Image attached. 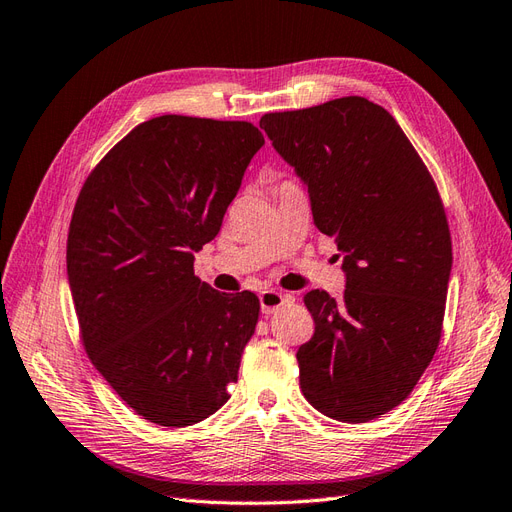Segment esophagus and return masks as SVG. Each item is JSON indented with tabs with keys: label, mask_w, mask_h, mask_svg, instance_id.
Wrapping results in <instances>:
<instances>
[{
	"label": "esophagus",
	"mask_w": 512,
	"mask_h": 512,
	"mask_svg": "<svg viewBox=\"0 0 512 512\" xmlns=\"http://www.w3.org/2000/svg\"><path fill=\"white\" fill-rule=\"evenodd\" d=\"M287 300H290V296L287 294H281L277 290H264L259 294V305H261V313H272L277 311L279 307H283Z\"/></svg>",
	"instance_id": "1"
}]
</instances>
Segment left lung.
Instances as JSON below:
<instances>
[{"instance_id":"8db88e82","label":"left lung","mask_w":512,"mask_h":512,"mask_svg":"<svg viewBox=\"0 0 512 512\" xmlns=\"http://www.w3.org/2000/svg\"><path fill=\"white\" fill-rule=\"evenodd\" d=\"M259 127L344 255V296L305 294L316 331L296 352L300 391L337 422H370L406 400L439 346L452 270L439 190L396 119L365 97L270 112Z\"/></svg>"}]
</instances>
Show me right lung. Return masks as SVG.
Listing matches in <instances>:
<instances>
[{"mask_svg": "<svg viewBox=\"0 0 512 512\" xmlns=\"http://www.w3.org/2000/svg\"><path fill=\"white\" fill-rule=\"evenodd\" d=\"M264 144L246 121L164 114L134 127L77 196L67 272L82 344L121 400L153 424L216 413L238 381L259 298L194 274Z\"/></svg>", "mask_w": 512, "mask_h": 512, "instance_id": "add662e5", "label": "right lung"}]
</instances>
